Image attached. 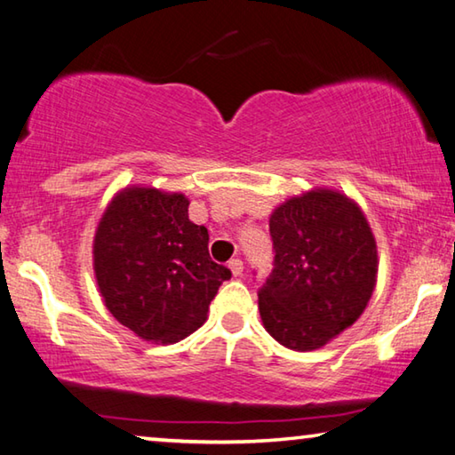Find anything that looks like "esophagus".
Listing matches in <instances>:
<instances>
[{
	"label": "esophagus",
	"instance_id": "obj_1",
	"mask_svg": "<svg viewBox=\"0 0 455 455\" xmlns=\"http://www.w3.org/2000/svg\"><path fill=\"white\" fill-rule=\"evenodd\" d=\"M228 268H230V271H233V275L235 276H241L243 275V260L241 259H230L228 260Z\"/></svg>",
	"mask_w": 455,
	"mask_h": 455
}]
</instances>
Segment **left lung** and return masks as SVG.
Instances as JSON below:
<instances>
[{
    "label": "left lung",
    "mask_w": 455,
    "mask_h": 455,
    "mask_svg": "<svg viewBox=\"0 0 455 455\" xmlns=\"http://www.w3.org/2000/svg\"><path fill=\"white\" fill-rule=\"evenodd\" d=\"M273 271L259 289L265 329L284 347L319 349L371 299L377 246L359 206L333 190L289 198L268 220Z\"/></svg>",
    "instance_id": "8db88e82"
}]
</instances>
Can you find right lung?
<instances>
[{"instance_id":"add662e5","label":"right lung","mask_w":455,"mask_h":455,"mask_svg":"<svg viewBox=\"0 0 455 455\" xmlns=\"http://www.w3.org/2000/svg\"><path fill=\"white\" fill-rule=\"evenodd\" d=\"M104 303L122 325L154 343H176L203 325L225 265L209 255V230L188 219L184 195L124 188L94 238Z\"/></svg>"}]
</instances>
